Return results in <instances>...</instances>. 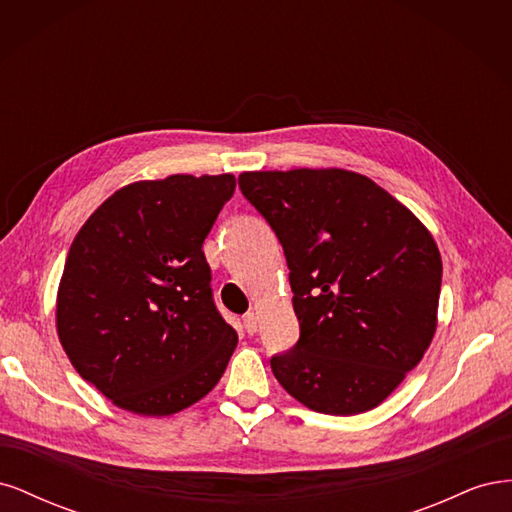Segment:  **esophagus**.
Instances as JSON below:
<instances>
[{
	"instance_id": "34e87169",
	"label": "esophagus",
	"mask_w": 512,
	"mask_h": 512,
	"mask_svg": "<svg viewBox=\"0 0 512 512\" xmlns=\"http://www.w3.org/2000/svg\"><path fill=\"white\" fill-rule=\"evenodd\" d=\"M243 329H245L247 335H254L258 331V318H256L254 312L243 316Z\"/></svg>"
}]
</instances>
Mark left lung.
I'll return each instance as SVG.
<instances>
[{
    "label": "left lung",
    "instance_id": "obj_1",
    "mask_svg": "<svg viewBox=\"0 0 512 512\" xmlns=\"http://www.w3.org/2000/svg\"><path fill=\"white\" fill-rule=\"evenodd\" d=\"M239 188L284 247L299 339L271 369L303 406L361 414L389 397L436 333L442 258L427 228L350 170H267Z\"/></svg>",
    "mask_w": 512,
    "mask_h": 512
}]
</instances>
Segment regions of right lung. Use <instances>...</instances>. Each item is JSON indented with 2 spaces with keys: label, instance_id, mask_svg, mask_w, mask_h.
Wrapping results in <instances>:
<instances>
[{
  "label": "right lung",
  "instance_id": "1",
  "mask_svg": "<svg viewBox=\"0 0 512 512\" xmlns=\"http://www.w3.org/2000/svg\"><path fill=\"white\" fill-rule=\"evenodd\" d=\"M232 192V175L138 181L74 237L57 292L59 342L115 406L175 414L222 378L237 331L213 301L203 243Z\"/></svg>",
  "mask_w": 512,
  "mask_h": 512
}]
</instances>
